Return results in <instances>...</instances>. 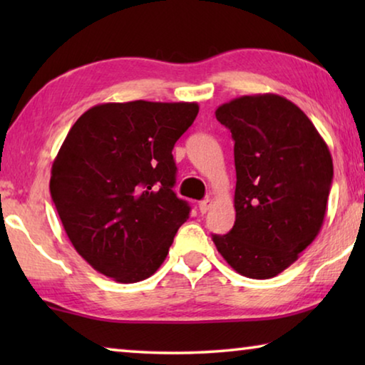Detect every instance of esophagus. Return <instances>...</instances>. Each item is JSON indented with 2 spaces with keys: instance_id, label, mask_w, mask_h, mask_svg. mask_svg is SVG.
Wrapping results in <instances>:
<instances>
[{
  "instance_id": "1",
  "label": "esophagus",
  "mask_w": 365,
  "mask_h": 365,
  "mask_svg": "<svg viewBox=\"0 0 365 365\" xmlns=\"http://www.w3.org/2000/svg\"><path fill=\"white\" fill-rule=\"evenodd\" d=\"M211 206H212V200L211 197H207V200H202L201 202H200V212L201 214H206L209 209H211Z\"/></svg>"
}]
</instances>
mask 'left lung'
<instances>
[{
	"mask_svg": "<svg viewBox=\"0 0 365 365\" xmlns=\"http://www.w3.org/2000/svg\"><path fill=\"white\" fill-rule=\"evenodd\" d=\"M235 141V225L212 235L228 265L265 280L289 267L322 228L333 180L329 146L309 117L274 93L215 109Z\"/></svg>",
	"mask_w": 365,
	"mask_h": 365,
	"instance_id": "1",
	"label": "left lung"
}]
</instances>
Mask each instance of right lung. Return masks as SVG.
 I'll list each match as a JSON object with an SVG mask.
<instances>
[{"instance_id":"1","label":"right lung","mask_w":365,"mask_h":365,"mask_svg":"<svg viewBox=\"0 0 365 365\" xmlns=\"http://www.w3.org/2000/svg\"><path fill=\"white\" fill-rule=\"evenodd\" d=\"M196 103H104L78 117L51 168L49 191L76 251L119 283L151 277L190 215L174 193L175 141Z\"/></svg>"}]
</instances>
